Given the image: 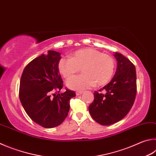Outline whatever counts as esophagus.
Returning a JSON list of instances; mask_svg holds the SVG:
<instances>
[{"label":"esophagus","mask_w":156,"mask_h":156,"mask_svg":"<svg viewBox=\"0 0 156 156\" xmlns=\"http://www.w3.org/2000/svg\"><path fill=\"white\" fill-rule=\"evenodd\" d=\"M83 91H82V90H78L77 92H76V95H80L81 94H83Z\"/></svg>","instance_id":"esophagus-1"}]
</instances>
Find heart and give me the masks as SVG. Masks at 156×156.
<instances>
[{"mask_svg":"<svg viewBox=\"0 0 156 156\" xmlns=\"http://www.w3.org/2000/svg\"><path fill=\"white\" fill-rule=\"evenodd\" d=\"M115 67L111 56L98 50L89 48L76 51L72 57H63L58 62V70L66 79L83 71L84 74L76 76L67 82L72 89H84L95 85L101 87L112 78Z\"/></svg>","mask_w":156,"mask_h":156,"instance_id":"obj_1","label":"heart"}]
</instances>
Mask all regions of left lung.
I'll return each mask as SVG.
<instances>
[{
  "instance_id": "obj_1",
  "label": "left lung",
  "mask_w": 156,
  "mask_h": 156,
  "mask_svg": "<svg viewBox=\"0 0 156 156\" xmlns=\"http://www.w3.org/2000/svg\"><path fill=\"white\" fill-rule=\"evenodd\" d=\"M117 68L114 77L102 89L94 92L89 107L96 122L110 126L122 119L134 104L136 95V73L134 65L126 56L115 52ZM104 90L105 94L101 91Z\"/></svg>"
}]
</instances>
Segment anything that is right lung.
I'll return each mask as SVG.
<instances>
[{"label": "right lung", "mask_w": 156, "mask_h": 156, "mask_svg": "<svg viewBox=\"0 0 156 156\" xmlns=\"http://www.w3.org/2000/svg\"><path fill=\"white\" fill-rule=\"evenodd\" d=\"M61 54L49 50L27 65L20 83L19 98L27 114L46 128L58 126L68 115L73 90L66 88L59 94L63 82L58 70Z\"/></svg>", "instance_id": "1"}]
</instances>
